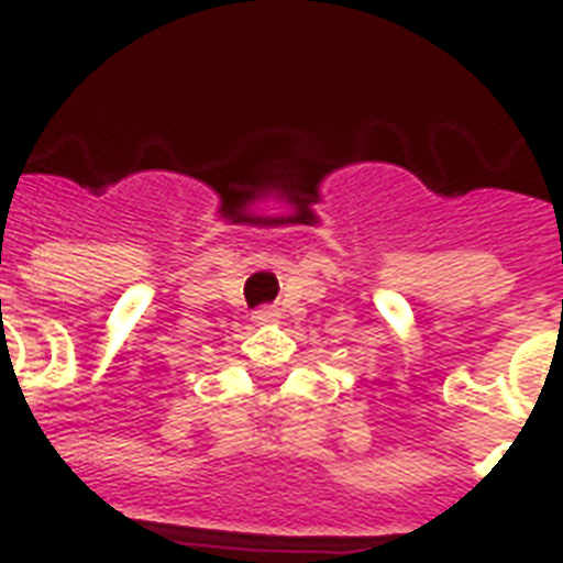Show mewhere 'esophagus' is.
<instances>
[{
	"mask_svg": "<svg viewBox=\"0 0 563 563\" xmlns=\"http://www.w3.org/2000/svg\"><path fill=\"white\" fill-rule=\"evenodd\" d=\"M274 318H277V309H274V307H260L254 312L256 324H272Z\"/></svg>",
	"mask_w": 563,
	"mask_h": 563,
	"instance_id": "obj_1",
	"label": "esophagus"
}]
</instances>
